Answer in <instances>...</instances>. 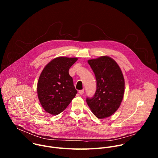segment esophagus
Returning <instances> with one entry per match:
<instances>
[{"instance_id": "obj_1", "label": "esophagus", "mask_w": 158, "mask_h": 158, "mask_svg": "<svg viewBox=\"0 0 158 158\" xmlns=\"http://www.w3.org/2000/svg\"><path fill=\"white\" fill-rule=\"evenodd\" d=\"M79 93L81 94V95H82V94H83L84 93V89H82V90H80V91H79Z\"/></svg>"}]
</instances>
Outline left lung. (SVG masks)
<instances>
[{"mask_svg": "<svg viewBox=\"0 0 158 158\" xmlns=\"http://www.w3.org/2000/svg\"><path fill=\"white\" fill-rule=\"evenodd\" d=\"M96 79L94 96L86 102L99 119L113 114L119 107L124 93V79L117 62L109 56L88 60Z\"/></svg>", "mask_w": 158, "mask_h": 158, "instance_id": "1", "label": "left lung"}]
</instances>
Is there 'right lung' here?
Returning <instances> with one entry per match:
<instances>
[{
    "instance_id": "add662e5",
    "label": "right lung",
    "mask_w": 158,
    "mask_h": 158,
    "mask_svg": "<svg viewBox=\"0 0 158 158\" xmlns=\"http://www.w3.org/2000/svg\"><path fill=\"white\" fill-rule=\"evenodd\" d=\"M77 60V57H56L42 70L37 82V96L48 113L60 114L76 96L77 91L69 70Z\"/></svg>"
}]
</instances>
